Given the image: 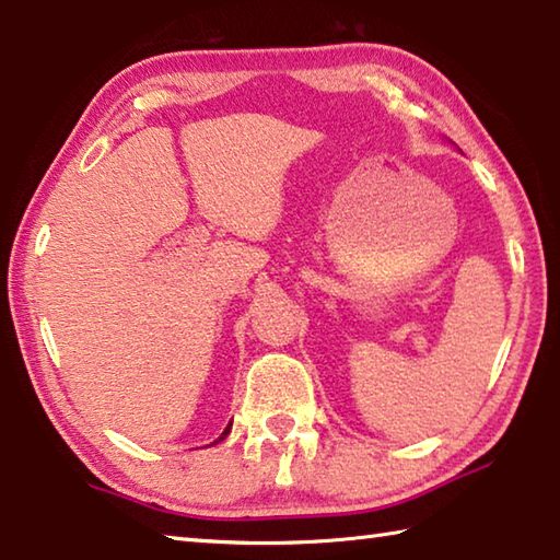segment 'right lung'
<instances>
[{
	"mask_svg": "<svg viewBox=\"0 0 560 560\" xmlns=\"http://www.w3.org/2000/svg\"><path fill=\"white\" fill-rule=\"evenodd\" d=\"M230 428H232V422H230V424H226V428H224V432H222V438H220V440H224V438H226V434H230ZM220 440H217V442H220Z\"/></svg>",
	"mask_w": 560,
	"mask_h": 560,
	"instance_id": "1",
	"label": "right lung"
}]
</instances>
